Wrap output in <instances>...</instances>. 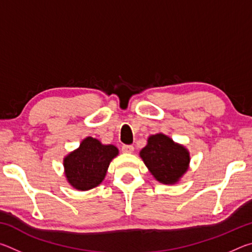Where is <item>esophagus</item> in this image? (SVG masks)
Returning a JSON list of instances; mask_svg holds the SVG:
<instances>
[{"label":"esophagus","mask_w":252,"mask_h":252,"mask_svg":"<svg viewBox=\"0 0 252 252\" xmlns=\"http://www.w3.org/2000/svg\"><path fill=\"white\" fill-rule=\"evenodd\" d=\"M134 150L133 146H131V144H123L122 146V151L125 153H132Z\"/></svg>","instance_id":"esophagus-1"}]
</instances>
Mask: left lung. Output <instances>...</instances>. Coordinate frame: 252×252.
Instances as JSON below:
<instances>
[{
    "label": "left lung",
    "mask_w": 252,
    "mask_h": 252,
    "mask_svg": "<svg viewBox=\"0 0 252 252\" xmlns=\"http://www.w3.org/2000/svg\"><path fill=\"white\" fill-rule=\"evenodd\" d=\"M140 156L153 177L165 185L176 183L187 171L190 161L185 148L161 133L149 138Z\"/></svg>",
    "instance_id": "obj_1"
}]
</instances>
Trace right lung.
I'll return each instance as SVG.
<instances>
[{"label": "right lung", "mask_w": 252, "mask_h": 252, "mask_svg": "<svg viewBox=\"0 0 252 252\" xmlns=\"http://www.w3.org/2000/svg\"><path fill=\"white\" fill-rule=\"evenodd\" d=\"M114 146H103L91 136L84 139L80 148L64 159L65 176L79 190H90L103 180L111 160L118 155Z\"/></svg>", "instance_id": "add662e5"}]
</instances>
